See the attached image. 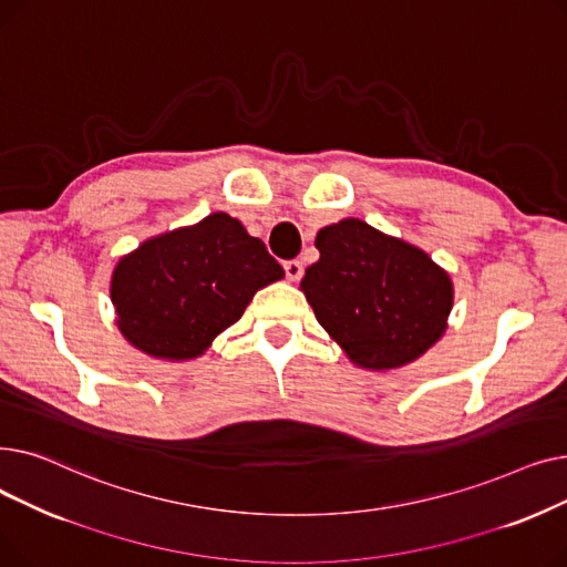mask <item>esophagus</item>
Returning a JSON list of instances; mask_svg holds the SVG:
<instances>
[{
  "instance_id": "esophagus-1",
  "label": "esophagus",
  "mask_w": 567,
  "mask_h": 567,
  "mask_svg": "<svg viewBox=\"0 0 567 567\" xmlns=\"http://www.w3.org/2000/svg\"><path fill=\"white\" fill-rule=\"evenodd\" d=\"M285 274H287V278L289 280H301V276H303V261H299V259H289V261H285Z\"/></svg>"
}]
</instances>
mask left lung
<instances>
[{
	"label": "left lung",
	"mask_w": 567,
	"mask_h": 567,
	"mask_svg": "<svg viewBox=\"0 0 567 567\" xmlns=\"http://www.w3.org/2000/svg\"><path fill=\"white\" fill-rule=\"evenodd\" d=\"M315 246L301 289L355 365L402 368L443 336L453 282L423 250L355 218L319 229Z\"/></svg>",
	"instance_id": "1"
}]
</instances>
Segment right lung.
<instances>
[{
  "label": "right lung",
  "instance_id": "obj_1",
  "mask_svg": "<svg viewBox=\"0 0 567 567\" xmlns=\"http://www.w3.org/2000/svg\"><path fill=\"white\" fill-rule=\"evenodd\" d=\"M285 276L259 238L227 214L148 238L116 264L118 329L140 351L167 361L204 353L241 319L257 289Z\"/></svg>",
  "mask_w": 567,
  "mask_h": 567
}]
</instances>
